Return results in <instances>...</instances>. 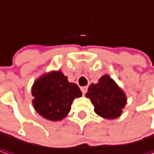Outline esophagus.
<instances>
[{
	"label": "esophagus",
	"instance_id": "esophagus-1",
	"mask_svg": "<svg viewBox=\"0 0 154 154\" xmlns=\"http://www.w3.org/2000/svg\"><path fill=\"white\" fill-rule=\"evenodd\" d=\"M80 89H81V91H82V92H83V94H85L86 90H87V87H86V86H82Z\"/></svg>",
	"mask_w": 154,
	"mask_h": 154
}]
</instances>
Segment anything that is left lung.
<instances>
[{
  "mask_svg": "<svg viewBox=\"0 0 154 154\" xmlns=\"http://www.w3.org/2000/svg\"><path fill=\"white\" fill-rule=\"evenodd\" d=\"M85 97L91 100L94 112L107 120L120 117L127 103L125 92L107 74L100 77L97 84H91Z\"/></svg>",
  "mask_w": 154,
  "mask_h": 154,
  "instance_id": "8db88e82",
  "label": "left lung"
}]
</instances>
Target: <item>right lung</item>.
<instances>
[{
  "label": "right lung",
  "instance_id": "obj_1",
  "mask_svg": "<svg viewBox=\"0 0 154 154\" xmlns=\"http://www.w3.org/2000/svg\"><path fill=\"white\" fill-rule=\"evenodd\" d=\"M32 106L43 118L57 122L70 111L75 98L82 96L77 84L70 83L62 70H51L38 77L32 86Z\"/></svg>",
  "mask_w": 154,
  "mask_h": 154
}]
</instances>
